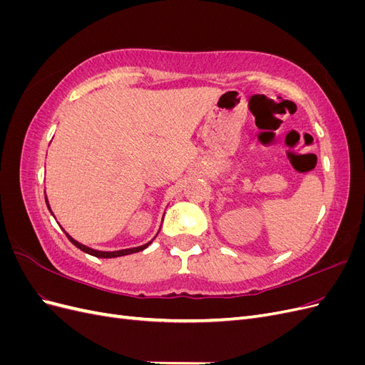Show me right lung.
<instances>
[{
	"instance_id": "obj_1",
	"label": "right lung",
	"mask_w": 365,
	"mask_h": 365,
	"mask_svg": "<svg viewBox=\"0 0 365 365\" xmlns=\"http://www.w3.org/2000/svg\"><path fill=\"white\" fill-rule=\"evenodd\" d=\"M46 202H47V207L50 210V205H48V201H47V196H46ZM67 235V233H65ZM67 237L70 239V242L73 245H76L79 250H82L83 252L86 254H91V256L94 257H101V259H111V257H120V256H128V254H134V252H138V251H143L145 248L149 247L150 242H148L146 245H141V247H135V248H128V250H118V251H98V250H93L90 247H85L82 244H79V242L74 240L71 236L67 235Z\"/></svg>"
}]
</instances>
